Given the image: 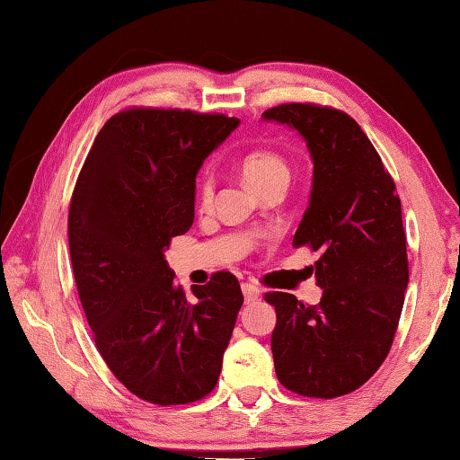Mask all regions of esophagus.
Instances as JSON below:
<instances>
[{
    "label": "esophagus",
    "instance_id": "34e87169",
    "mask_svg": "<svg viewBox=\"0 0 460 460\" xmlns=\"http://www.w3.org/2000/svg\"><path fill=\"white\" fill-rule=\"evenodd\" d=\"M241 288H243V295H245L247 302H252L261 296V288L255 285V282H243Z\"/></svg>",
    "mask_w": 460,
    "mask_h": 460
}]
</instances>
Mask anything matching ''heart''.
<instances>
[{
  "label": "heart",
  "instance_id": "1",
  "mask_svg": "<svg viewBox=\"0 0 460 460\" xmlns=\"http://www.w3.org/2000/svg\"><path fill=\"white\" fill-rule=\"evenodd\" d=\"M243 175L255 185L259 191H267L275 185L288 183L290 168L280 154L272 150H251L241 158ZM215 195V175L211 170H203L198 180V199L201 205H209Z\"/></svg>",
  "mask_w": 460,
  "mask_h": 460
}]
</instances>
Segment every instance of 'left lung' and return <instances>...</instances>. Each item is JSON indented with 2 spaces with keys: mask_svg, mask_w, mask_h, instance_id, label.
I'll list each match as a JSON object with an SVG mask.
<instances>
[{
  "mask_svg": "<svg viewBox=\"0 0 460 460\" xmlns=\"http://www.w3.org/2000/svg\"><path fill=\"white\" fill-rule=\"evenodd\" d=\"M296 128L314 162L310 203L292 239L318 251L310 306L267 292L277 310L270 348L282 385L305 397L356 392L392 349L409 282L395 181L358 122L332 106L287 102L262 112Z\"/></svg>",
  "mask_w": 460,
  "mask_h": 460,
  "instance_id": "8db88e82",
  "label": "left lung"
}]
</instances>
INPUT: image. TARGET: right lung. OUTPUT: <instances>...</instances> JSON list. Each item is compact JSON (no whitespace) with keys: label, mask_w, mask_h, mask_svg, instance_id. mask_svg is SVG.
I'll list each match as a JSON object with an SVG mask.
<instances>
[{"label":"right lung","mask_w":460,"mask_h":460,"mask_svg":"<svg viewBox=\"0 0 460 460\" xmlns=\"http://www.w3.org/2000/svg\"><path fill=\"white\" fill-rule=\"evenodd\" d=\"M237 124L227 114L132 106L106 120L75 183L68 249L96 349L154 405L213 392L243 306L235 275L213 272L185 295L164 259L193 223L195 173Z\"/></svg>","instance_id":"right-lung-1"}]
</instances>
